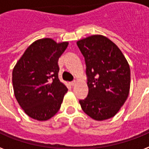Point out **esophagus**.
<instances>
[{"instance_id": "obj_1", "label": "esophagus", "mask_w": 149, "mask_h": 149, "mask_svg": "<svg viewBox=\"0 0 149 149\" xmlns=\"http://www.w3.org/2000/svg\"><path fill=\"white\" fill-rule=\"evenodd\" d=\"M76 83H77V82H76V81H72V82L70 83V85L72 86H74L76 84Z\"/></svg>"}]
</instances>
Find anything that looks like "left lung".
<instances>
[{"label": "left lung", "instance_id": "1", "mask_svg": "<svg viewBox=\"0 0 149 149\" xmlns=\"http://www.w3.org/2000/svg\"><path fill=\"white\" fill-rule=\"evenodd\" d=\"M77 45L85 58L89 88L87 97L79 101L81 108L96 121L110 119L128 97V63L118 46L104 36H90Z\"/></svg>", "mask_w": 149, "mask_h": 149}]
</instances>
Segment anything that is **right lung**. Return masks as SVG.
Masks as SVG:
<instances>
[{
    "mask_svg": "<svg viewBox=\"0 0 149 149\" xmlns=\"http://www.w3.org/2000/svg\"><path fill=\"white\" fill-rule=\"evenodd\" d=\"M68 45V42L57 43L51 38L38 39L13 68L15 98L32 119L46 121L60 110L68 89L58 78V60Z\"/></svg>",
    "mask_w": 149,
    "mask_h": 149,
    "instance_id": "right-lung-1",
    "label": "right lung"
}]
</instances>
